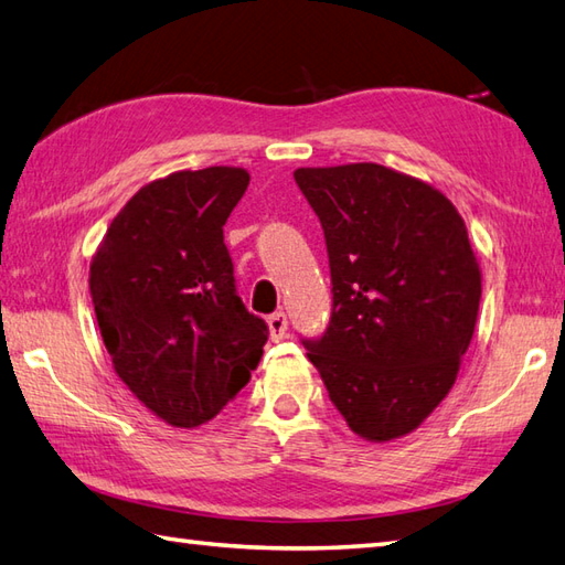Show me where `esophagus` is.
I'll list each match as a JSON object with an SVG mask.
<instances>
[{"label": "esophagus", "instance_id": "obj_1", "mask_svg": "<svg viewBox=\"0 0 565 565\" xmlns=\"http://www.w3.org/2000/svg\"><path fill=\"white\" fill-rule=\"evenodd\" d=\"M267 322H269V338L274 340V342H279V340H284L286 338V330H289V320H286V313H271L269 318H267Z\"/></svg>", "mask_w": 565, "mask_h": 565}]
</instances>
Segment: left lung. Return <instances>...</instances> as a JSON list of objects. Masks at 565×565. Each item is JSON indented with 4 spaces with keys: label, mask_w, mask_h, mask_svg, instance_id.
<instances>
[{
    "label": "left lung",
    "mask_w": 565,
    "mask_h": 565,
    "mask_svg": "<svg viewBox=\"0 0 565 565\" xmlns=\"http://www.w3.org/2000/svg\"><path fill=\"white\" fill-rule=\"evenodd\" d=\"M326 235L332 316L306 338L332 405L369 441L413 431L473 338L481 271L459 211L374 162L294 172Z\"/></svg>",
    "instance_id": "obj_1"
}]
</instances>
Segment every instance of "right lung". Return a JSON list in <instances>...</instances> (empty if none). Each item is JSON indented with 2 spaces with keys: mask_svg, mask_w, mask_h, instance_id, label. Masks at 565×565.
<instances>
[{
  "mask_svg": "<svg viewBox=\"0 0 565 565\" xmlns=\"http://www.w3.org/2000/svg\"><path fill=\"white\" fill-rule=\"evenodd\" d=\"M247 184L237 167L158 179L126 203L92 259V303L116 374L174 427L218 415L267 344L223 243Z\"/></svg>",
  "mask_w": 565,
  "mask_h": 565,
  "instance_id": "add662e5",
  "label": "right lung"
}]
</instances>
